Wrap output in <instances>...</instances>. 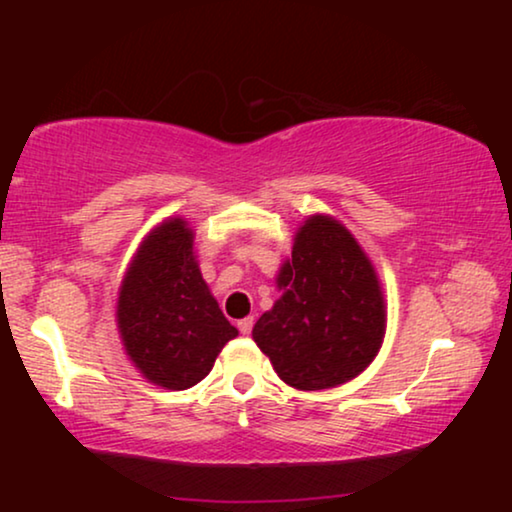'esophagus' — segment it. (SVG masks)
I'll return each mask as SVG.
<instances>
[{"label":"esophagus","mask_w":512,"mask_h":512,"mask_svg":"<svg viewBox=\"0 0 512 512\" xmlns=\"http://www.w3.org/2000/svg\"><path fill=\"white\" fill-rule=\"evenodd\" d=\"M252 325H255V320H252V317H243V320H238L240 334H245V337H248V334L252 332Z\"/></svg>","instance_id":"esophagus-1"}]
</instances>
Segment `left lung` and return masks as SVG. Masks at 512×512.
Instances as JSON below:
<instances>
[{"label": "left lung", "instance_id": "left-lung-1", "mask_svg": "<svg viewBox=\"0 0 512 512\" xmlns=\"http://www.w3.org/2000/svg\"><path fill=\"white\" fill-rule=\"evenodd\" d=\"M276 286L281 298L252 339L286 385L327 390L370 366L385 337V301L373 264L342 223L310 216Z\"/></svg>", "mask_w": 512, "mask_h": 512}]
</instances>
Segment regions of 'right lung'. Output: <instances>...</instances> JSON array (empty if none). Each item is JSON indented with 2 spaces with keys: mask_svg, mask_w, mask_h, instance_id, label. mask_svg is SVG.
Instances as JSON below:
<instances>
[{
  "mask_svg": "<svg viewBox=\"0 0 512 512\" xmlns=\"http://www.w3.org/2000/svg\"><path fill=\"white\" fill-rule=\"evenodd\" d=\"M117 330L149 383L187 390L214 368L238 330L202 279L185 219L156 226L129 264L117 298Z\"/></svg>",
  "mask_w": 512,
  "mask_h": 512,
  "instance_id": "add662e5",
  "label": "right lung"
}]
</instances>
